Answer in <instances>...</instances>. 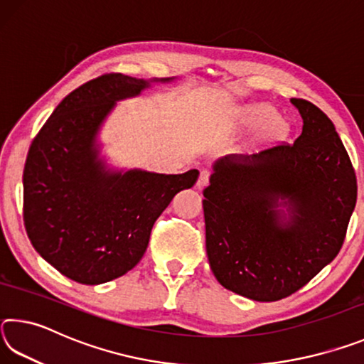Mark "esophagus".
<instances>
[{"label": "esophagus", "mask_w": 364, "mask_h": 364, "mask_svg": "<svg viewBox=\"0 0 364 364\" xmlns=\"http://www.w3.org/2000/svg\"><path fill=\"white\" fill-rule=\"evenodd\" d=\"M208 180H210V171L202 170L200 175H199V180H197V183H196L197 189H204L208 184Z\"/></svg>", "instance_id": "obj_1"}]
</instances>
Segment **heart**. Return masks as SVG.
I'll return each mask as SVG.
<instances>
[{"label":"heart","mask_w":364,"mask_h":364,"mask_svg":"<svg viewBox=\"0 0 364 364\" xmlns=\"http://www.w3.org/2000/svg\"><path fill=\"white\" fill-rule=\"evenodd\" d=\"M231 123L239 128H264L268 127V138L274 143L284 141L291 134V127L278 119V110L268 104H249L239 107L231 114Z\"/></svg>","instance_id":"b5f03b06"}]
</instances>
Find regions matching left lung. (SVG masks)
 I'll return each instance as SVG.
<instances>
[{"label":"left lung","mask_w":364,"mask_h":364,"mask_svg":"<svg viewBox=\"0 0 364 364\" xmlns=\"http://www.w3.org/2000/svg\"><path fill=\"white\" fill-rule=\"evenodd\" d=\"M294 144L225 156L204 189L207 257L228 291L286 299L341 250L356 204V175L334 123L305 100Z\"/></svg>","instance_id":"8db88e82"}]
</instances>
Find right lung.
<instances>
[{"label": "right lung", "instance_id": "right-lung-1", "mask_svg": "<svg viewBox=\"0 0 364 364\" xmlns=\"http://www.w3.org/2000/svg\"><path fill=\"white\" fill-rule=\"evenodd\" d=\"M171 80L104 73L67 95L32 141L23 223L35 250L69 279L96 286L136 267L160 213L197 181V170L114 171L100 159L97 133L117 101Z\"/></svg>", "mask_w": 364, "mask_h": 364}]
</instances>
